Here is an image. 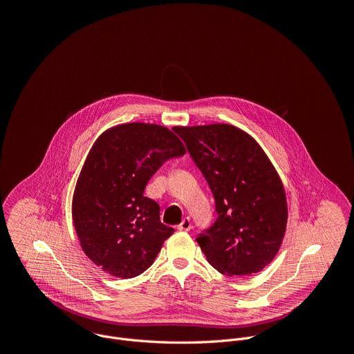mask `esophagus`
Instances as JSON below:
<instances>
[{
    "label": "esophagus",
    "mask_w": 354,
    "mask_h": 354,
    "mask_svg": "<svg viewBox=\"0 0 354 354\" xmlns=\"http://www.w3.org/2000/svg\"><path fill=\"white\" fill-rule=\"evenodd\" d=\"M190 227H192V222H190V218H185L179 225H178V229L179 230H185V232H187V230H190Z\"/></svg>",
    "instance_id": "34e87169"
}]
</instances>
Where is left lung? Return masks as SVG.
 <instances>
[{"label": "left lung", "instance_id": "1", "mask_svg": "<svg viewBox=\"0 0 354 354\" xmlns=\"http://www.w3.org/2000/svg\"><path fill=\"white\" fill-rule=\"evenodd\" d=\"M174 131L214 194L218 218L196 239L207 261L227 277L260 272L279 252L288 223L286 194L275 167L249 133L233 125Z\"/></svg>", "mask_w": 354, "mask_h": 354}]
</instances>
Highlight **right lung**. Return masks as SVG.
<instances>
[{
	"mask_svg": "<svg viewBox=\"0 0 354 354\" xmlns=\"http://www.w3.org/2000/svg\"><path fill=\"white\" fill-rule=\"evenodd\" d=\"M186 153L179 138L156 124H124L102 132L76 182L72 218L84 254L116 278H135L175 232L145 187L169 158Z\"/></svg>",
	"mask_w": 354,
	"mask_h": 354,
	"instance_id": "right-lung-1",
	"label": "right lung"
}]
</instances>
